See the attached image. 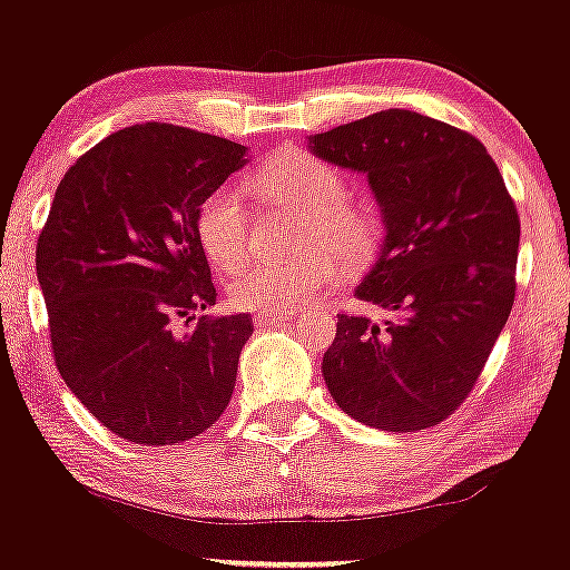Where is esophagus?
<instances>
[{
	"label": "esophagus",
	"mask_w": 570,
	"mask_h": 570,
	"mask_svg": "<svg viewBox=\"0 0 570 570\" xmlns=\"http://www.w3.org/2000/svg\"><path fill=\"white\" fill-rule=\"evenodd\" d=\"M294 318V311H281V313H254V326H276L286 324Z\"/></svg>",
	"instance_id": "obj_1"
}]
</instances>
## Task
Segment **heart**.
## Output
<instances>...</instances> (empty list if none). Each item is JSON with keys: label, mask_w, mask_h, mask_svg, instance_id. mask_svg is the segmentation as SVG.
<instances>
[{"label": "heart", "mask_w": 570, "mask_h": 570, "mask_svg": "<svg viewBox=\"0 0 570 570\" xmlns=\"http://www.w3.org/2000/svg\"><path fill=\"white\" fill-rule=\"evenodd\" d=\"M248 187L259 198L303 212L307 222L299 233L303 246L313 252L297 259L254 257L238 263L225 281L227 299L235 307L257 313H281L313 303L335 284L337 263L332 247L348 263L367 257L375 227L358 208L348 206V185L337 168L307 153H281L252 176ZM198 238L208 259L230 267L248 244V217L238 189L219 187L203 200Z\"/></svg>", "instance_id": "b5f03b06"}]
</instances>
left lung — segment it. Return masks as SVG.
<instances>
[{
	"mask_svg": "<svg viewBox=\"0 0 570 570\" xmlns=\"http://www.w3.org/2000/svg\"><path fill=\"white\" fill-rule=\"evenodd\" d=\"M307 149L367 176L385 230L353 294L389 316L340 313L326 389L364 426H436L472 391L512 313L520 219L499 166L472 134L410 109L316 134Z\"/></svg>",
	"mask_w": 570,
	"mask_h": 570,
	"instance_id": "obj_1",
	"label": "left lung"
}]
</instances>
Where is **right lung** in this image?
Instances as JSON below:
<instances>
[{"label":"right lung","instance_id":"obj_1","mask_svg":"<svg viewBox=\"0 0 570 570\" xmlns=\"http://www.w3.org/2000/svg\"><path fill=\"white\" fill-rule=\"evenodd\" d=\"M246 163L244 144L147 122L98 141L56 189L37 244L56 367L122 440H193L230 402L254 326L198 316L217 303L198 214Z\"/></svg>","mask_w":570,"mask_h":570}]
</instances>
